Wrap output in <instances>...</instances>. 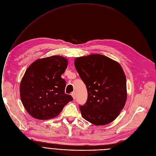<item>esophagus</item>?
I'll return each instance as SVG.
<instances>
[{
    "label": "esophagus",
    "mask_w": 156,
    "mask_h": 156,
    "mask_svg": "<svg viewBox=\"0 0 156 156\" xmlns=\"http://www.w3.org/2000/svg\"><path fill=\"white\" fill-rule=\"evenodd\" d=\"M71 95H72V96H73V98L74 99H76V92H73V93H72V94H71Z\"/></svg>",
    "instance_id": "34e87169"
}]
</instances>
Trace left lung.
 <instances>
[{
	"label": "left lung",
	"mask_w": 156,
	"mask_h": 156,
	"mask_svg": "<svg viewBox=\"0 0 156 156\" xmlns=\"http://www.w3.org/2000/svg\"><path fill=\"white\" fill-rule=\"evenodd\" d=\"M74 65L87 90L86 104L79 105L83 119L97 126L112 122L127 99L126 77L121 65L100 54L77 57Z\"/></svg>",
	"instance_id": "1"
}]
</instances>
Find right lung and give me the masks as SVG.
Wrapping results in <instances>:
<instances>
[{
	"label": "right lung",
	"mask_w": 156,
	"mask_h": 156,
	"mask_svg": "<svg viewBox=\"0 0 156 156\" xmlns=\"http://www.w3.org/2000/svg\"><path fill=\"white\" fill-rule=\"evenodd\" d=\"M67 60L54 55L38 59L26 70L20 85V99L27 112L39 120L57 117L73 100L65 94L66 80L61 77Z\"/></svg>",
	"instance_id": "obj_1"
}]
</instances>
